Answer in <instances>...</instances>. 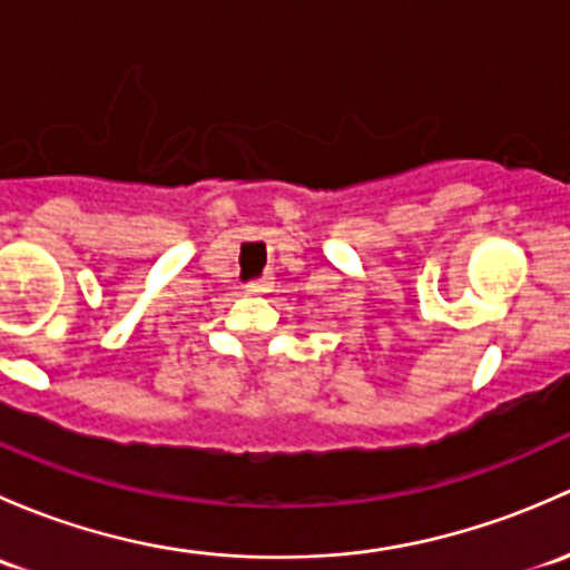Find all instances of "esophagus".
Listing matches in <instances>:
<instances>
[{"instance_id": "obj_1", "label": "esophagus", "mask_w": 570, "mask_h": 570, "mask_svg": "<svg viewBox=\"0 0 570 570\" xmlns=\"http://www.w3.org/2000/svg\"><path fill=\"white\" fill-rule=\"evenodd\" d=\"M272 287H274V283H272V277H263V279H257V283H249L246 285V293H272Z\"/></svg>"}]
</instances>
